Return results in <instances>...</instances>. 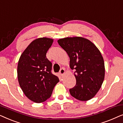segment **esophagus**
Segmentation results:
<instances>
[{
    "mask_svg": "<svg viewBox=\"0 0 123 123\" xmlns=\"http://www.w3.org/2000/svg\"><path fill=\"white\" fill-rule=\"evenodd\" d=\"M60 75H63L65 73V69L64 68H62L60 70Z\"/></svg>",
    "mask_w": 123,
    "mask_h": 123,
    "instance_id": "1",
    "label": "esophagus"
}]
</instances>
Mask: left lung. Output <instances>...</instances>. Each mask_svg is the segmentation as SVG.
Returning <instances> with one entry per match:
<instances>
[{"label":"left lung","instance_id":"left-lung-1","mask_svg":"<svg viewBox=\"0 0 123 123\" xmlns=\"http://www.w3.org/2000/svg\"><path fill=\"white\" fill-rule=\"evenodd\" d=\"M58 43L69 55L70 68L75 70L76 84L69 89L70 95L82 101L93 98L105 77V65L100 51L90 40L80 37L61 38Z\"/></svg>","mask_w":123,"mask_h":123}]
</instances>
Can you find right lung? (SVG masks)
Segmentation results:
<instances>
[{
    "mask_svg": "<svg viewBox=\"0 0 123 123\" xmlns=\"http://www.w3.org/2000/svg\"><path fill=\"white\" fill-rule=\"evenodd\" d=\"M53 43V39L46 37L35 40L18 61L17 75L20 87L25 95L36 103L50 98L59 81L58 77L52 73V63L46 56Z\"/></svg>",
    "mask_w": 123,
    "mask_h": 123,
    "instance_id": "obj_1",
    "label": "right lung"
}]
</instances>
